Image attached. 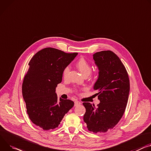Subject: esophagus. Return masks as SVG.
<instances>
[{"label":"esophagus","instance_id":"obj_1","mask_svg":"<svg viewBox=\"0 0 151 151\" xmlns=\"http://www.w3.org/2000/svg\"><path fill=\"white\" fill-rule=\"evenodd\" d=\"M81 103L79 101H75V106H77V105H81Z\"/></svg>","mask_w":151,"mask_h":151}]
</instances>
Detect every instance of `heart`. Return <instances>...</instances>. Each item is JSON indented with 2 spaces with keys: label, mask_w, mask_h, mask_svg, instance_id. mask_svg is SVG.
Listing matches in <instances>:
<instances>
[{
  "label": "heart",
  "mask_w": 151,
  "mask_h": 151,
  "mask_svg": "<svg viewBox=\"0 0 151 151\" xmlns=\"http://www.w3.org/2000/svg\"><path fill=\"white\" fill-rule=\"evenodd\" d=\"M76 66L78 68V69L83 73L84 76L88 75L91 72V66L89 64V63L84 58H80L76 63ZM70 71V68L69 67H66L64 68L63 70V76L64 78H66L68 76V73Z\"/></svg>",
  "instance_id": "b5f03b06"
}]
</instances>
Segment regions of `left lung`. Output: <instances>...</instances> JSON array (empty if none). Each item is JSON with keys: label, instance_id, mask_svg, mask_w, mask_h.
<instances>
[{"label": "left lung", "instance_id": "obj_1", "mask_svg": "<svg viewBox=\"0 0 151 151\" xmlns=\"http://www.w3.org/2000/svg\"><path fill=\"white\" fill-rule=\"evenodd\" d=\"M99 68V77L93 89L96 90L100 103L95 106L84 102L86 111L84 120L88 130L102 133L113 129L122 117L129 93V79L126 68L120 58L111 50L93 55Z\"/></svg>", "mask_w": 151, "mask_h": 151}]
</instances>
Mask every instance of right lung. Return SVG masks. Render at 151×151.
<instances>
[{
    "label": "right lung",
    "mask_w": 151,
    "mask_h": 151,
    "mask_svg": "<svg viewBox=\"0 0 151 151\" xmlns=\"http://www.w3.org/2000/svg\"><path fill=\"white\" fill-rule=\"evenodd\" d=\"M77 55L46 47L36 53L28 64L22 84L23 97L30 120L44 130L57 128L74 105L71 100L58 99L55 88L61 83L64 68Z\"/></svg>",
    "instance_id": "1"
}]
</instances>
